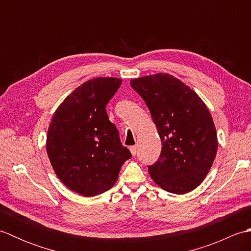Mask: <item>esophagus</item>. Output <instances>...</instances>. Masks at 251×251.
Wrapping results in <instances>:
<instances>
[{
	"instance_id": "1",
	"label": "esophagus",
	"mask_w": 251,
	"mask_h": 251,
	"mask_svg": "<svg viewBox=\"0 0 251 251\" xmlns=\"http://www.w3.org/2000/svg\"><path fill=\"white\" fill-rule=\"evenodd\" d=\"M130 152L132 154V156H136L137 153H138V150H137V147L136 146H132L130 147Z\"/></svg>"
}]
</instances>
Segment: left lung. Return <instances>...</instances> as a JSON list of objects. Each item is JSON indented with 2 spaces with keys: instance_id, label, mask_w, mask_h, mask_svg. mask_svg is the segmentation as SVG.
<instances>
[{
  "instance_id": "1",
  "label": "left lung",
  "mask_w": 251,
  "mask_h": 251,
  "mask_svg": "<svg viewBox=\"0 0 251 251\" xmlns=\"http://www.w3.org/2000/svg\"><path fill=\"white\" fill-rule=\"evenodd\" d=\"M130 85L145 100L162 140L159 158L148 166L154 182L175 194L193 191L218 149L209 110L193 89L166 73L135 78Z\"/></svg>"
}]
</instances>
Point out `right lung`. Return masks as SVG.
<instances>
[{
  "instance_id": "right-lung-1",
  "label": "right lung",
  "mask_w": 251,
  "mask_h": 251,
  "mask_svg": "<svg viewBox=\"0 0 251 251\" xmlns=\"http://www.w3.org/2000/svg\"><path fill=\"white\" fill-rule=\"evenodd\" d=\"M115 77H96L72 92L52 116L46 150L58 178L83 196L109 190L131 157L110 122L106 104L120 88Z\"/></svg>"
}]
</instances>
